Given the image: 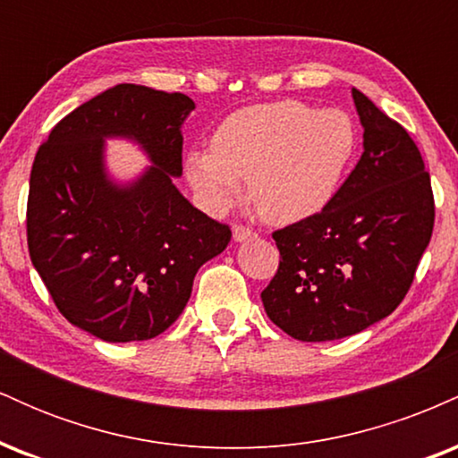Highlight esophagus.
<instances>
[{
	"instance_id": "obj_1",
	"label": "esophagus",
	"mask_w": 458,
	"mask_h": 458,
	"mask_svg": "<svg viewBox=\"0 0 458 458\" xmlns=\"http://www.w3.org/2000/svg\"><path fill=\"white\" fill-rule=\"evenodd\" d=\"M254 234H256L254 230H250L247 225H234V228H233L234 241H245V239H250V236H254Z\"/></svg>"
}]
</instances>
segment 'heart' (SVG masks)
Masks as SVG:
<instances>
[{"label":"heart","instance_id":"obj_1","mask_svg":"<svg viewBox=\"0 0 458 458\" xmlns=\"http://www.w3.org/2000/svg\"><path fill=\"white\" fill-rule=\"evenodd\" d=\"M357 148V131L340 109L299 101L251 105L230 114L213 148L193 150L187 176L208 208L222 211L247 193L267 222L293 224L323 211Z\"/></svg>","mask_w":458,"mask_h":458}]
</instances>
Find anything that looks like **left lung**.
I'll return each instance as SVG.
<instances>
[{"mask_svg": "<svg viewBox=\"0 0 458 458\" xmlns=\"http://www.w3.org/2000/svg\"><path fill=\"white\" fill-rule=\"evenodd\" d=\"M364 155L320 213L276 230L267 317L303 343L370 327L398 308L435 225L424 159L404 127L353 90Z\"/></svg>", "mask_w": 458, "mask_h": 458, "instance_id": "left-lung-1", "label": "left lung"}]
</instances>
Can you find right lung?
<instances>
[{
    "label": "right lung",
    "mask_w": 458,
    "mask_h": 458,
    "mask_svg": "<svg viewBox=\"0 0 458 458\" xmlns=\"http://www.w3.org/2000/svg\"><path fill=\"white\" fill-rule=\"evenodd\" d=\"M187 94L118 83L79 105L36 152L28 247L55 308L105 343L150 340L181 317L199 267L230 243L228 224L198 211L182 174ZM138 139L156 165L131 188L102 172V138Z\"/></svg>",
    "instance_id": "right-lung-1"
}]
</instances>
